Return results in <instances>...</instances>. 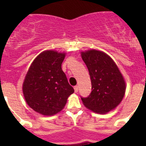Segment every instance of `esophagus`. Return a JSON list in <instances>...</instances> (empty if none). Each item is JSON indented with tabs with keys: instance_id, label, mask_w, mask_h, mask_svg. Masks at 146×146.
<instances>
[{
	"instance_id": "obj_1",
	"label": "esophagus",
	"mask_w": 146,
	"mask_h": 146,
	"mask_svg": "<svg viewBox=\"0 0 146 146\" xmlns=\"http://www.w3.org/2000/svg\"><path fill=\"white\" fill-rule=\"evenodd\" d=\"M74 90L75 92H78V85H76V86L74 87Z\"/></svg>"
}]
</instances>
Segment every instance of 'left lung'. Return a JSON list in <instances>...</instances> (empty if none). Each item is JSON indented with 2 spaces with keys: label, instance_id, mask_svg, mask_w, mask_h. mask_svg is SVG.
<instances>
[{
  "label": "left lung",
  "instance_id": "1",
  "mask_svg": "<svg viewBox=\"0 0 146 146\" xmlns=\"http://www.w3.org/2000/svg\"><path fill=\"white\" fill-rule=\"evenodd\" d=\"M92 84L89 97L81 98L84 106L97 114H105L119 105L126 92V82L114 60L104 51H81Z\"/></svg>",
  "mask_w": 146,
  "mask_h": 146
}]
</instances>
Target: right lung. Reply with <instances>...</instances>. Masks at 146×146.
Wrapping results in <instances>:
<instances>
[{"label":"right lung","instance_id":"right-lung-1","mask_svg":"<svg viewBox=\"0 0 146 146\" xmlns=\"http://www.w3.org/2000/svg\"><path fill=\"white\" fill-rule=\"evenodd\" d=\"M66 52L45 50L34 59L23 84L26 102L34 111L44 116L61 111L74 92L68 83L61 64Z\"/></svg>","mask_w":146,"mask_h":146}]
</instances>
